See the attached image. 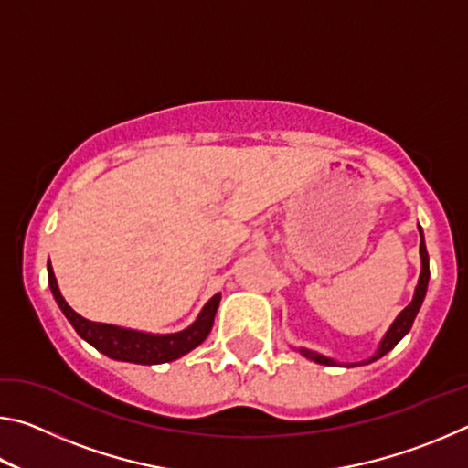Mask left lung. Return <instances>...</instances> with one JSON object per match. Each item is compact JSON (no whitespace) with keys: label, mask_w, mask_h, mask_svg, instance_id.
<instances>
[{"label":"left lung","mask_w":468,"mask_h":468,"mask_svg":"<svg viewBox=\"0 0 468 468\" xmlns=\"http://www.w3.org/2000/svg\"><path fill=\"white\" fill-rule=\"evenodd\" d=\"M419 235H421V243H419V256H421V274H419V282H417V287H415L413 301H410V303L405 307V310L399 314V318L392 322V326L388 328V332H386L384 338H382V343H379V346H378V351L371 355L369 359L357 361V363H343L345 367L367 366V363L376 361L379 357H384L388 351H392V348L400 343V338L407 335V332L410 330V326H413L419 307H421L423 299H425L427 282H430V256H427V250H425V239H423V229L421 227H419ZM299 353L303 355V357L310 359V361L320 363V366H340L338 361L326 357V355H320V353H315V351H310V348H299Z\"/></svg>","instance_id":"left-lung-1"}]
</instances>
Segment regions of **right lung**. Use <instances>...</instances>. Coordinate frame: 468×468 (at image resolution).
<instances>
[{
    "mask_svg": "<svg viewBox=\"0 0 468 468\" xmlns=\"http://www.w3.org/2000/svg\"><path fill=\"white\" fill-rule=\"evenodd\" d=\"M47 274H49V287L55 301H58L59 310L78 332V336L84 338L86 343L92 345L97 351L107 355L111 359L140 363V366H156V363L176 361L179 357H184L186 353L192 351L197 345H202L206 336L210 335L220 303V292H217V295L202 307L200 315H197L192 326L176 332V335H150V332L120 328L113 326V324H101L82 318V315L76 314L72 307L68 305V301L61 297L51 262L47 264Z\"/></svg>",
    "mask_w": 468,
    "mask_h": 468,
    "instance_id": "obj_1",
    "label": "right lung"
}]
</instances>
